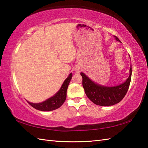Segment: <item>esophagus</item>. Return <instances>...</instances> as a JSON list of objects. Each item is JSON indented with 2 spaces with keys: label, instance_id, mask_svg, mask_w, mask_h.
I'll return each mask as SVG.
<instances>
[{
  "label": "esophagus",
  "instance_id": "obj_1",
  "mask_svg": "<svg viewBox=\"0 0 148 148\" xmlns=\"http://www.w3.org/2000/svg\"><path fill=\"white\" fill-rule=\"evenodd\" d=\"M75 71H76V72H79L80 71H81V69L80 68H76V70H75Z\"/></svg>",
  "mask_w": 148,
  "mask_h": 148
}]
</instances>
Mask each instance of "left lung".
Masks as SVG:
<instances>
[{"label":"left lung","instance_id":"obj_1","mask_svg":"<svg viewBox=\"0 0 148 148\" xmlns=\"http://www.w3.org/2000/svg\"><path fill=\"white\" fill-rule=\"evenodd\" d=\"M116 40H120L114 36ZM83 77V86L86 95L88 99L96 105L101 106H110L118 103L124 98L129 88L131 76L132 65L130 69V75L125 82L119 85L109 87L102 86L94 83L83 72H81Z\"/></svg>","mask_w":148,"mask_h":148}]
</instances>
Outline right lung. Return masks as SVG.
Masks as SVG:
<instances>
[{"mask_svg": "<svg viewBox=\"0 0 148 148\" xmlns=\"http://www.w3.org/2000/svg\"><path fill=\"white\" fill-rule=\"evenodd\" d=\"M72 74L71 73L69 76L67 77L60 89L56 93L54 96L50 97L49 99H47L45 101L41 103H31L30 102H27L29 104L37 110L42 111H50L59 108L64 103L67 97V90L69 84V83L72 79Z\"/></svg>", "mask_w": 148, "mask_h": 148, "instance_id": "1", "label": "right lung"}]
</instances>
